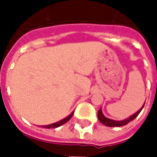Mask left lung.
Listing matches in <instances>:
<instances>
[{"instance_id":"obj_1","label":"left lung","mask_w":157,"mask_h":157,"mask_svg":"<svg viewBox=\"0 0 157 157\" xmlns=\"http://www.w3.org/2000/svg\"><path fill=\"white\" fill-rule=\"evenodd\" d=\"M145 103L143 104L141 108L140 109V110H138L137 112L134 113L133 115H131L128 118H125L124 120H113V119H110V118H108L107 117L103 115V113L102 112V109H100L98 112V118L99 121L102 123V124L106 125V126H109V127H119V126H123V125L127 124L128 123H129L132 120H134L137 116L139 115V113L141 112L142 109L144 108L145 106Z\"/></svg>"}]
</instances>
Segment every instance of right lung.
Wrapping results in <instances>:
<instances>
[{"label":"right lung","instance_id":"add662e5","mask_svg":"<svg viewBox=\"0 0 157 157\" xmlns=\"http://www.w3.org/2000/svg\"><path fill=\"white\" fill-rule=\"evenodd\" d=\"M73 113H74V112H72L71 114L69 116H67L66 118H63V119H61V120H59V121L56 122V123H54V124H48V125H43L42 127L43 128H58V127H59V126H61V125H63L64 124H65L66 122H68L70 119H71V118L72 117V115H73Z\"/></svg>","mask_w":157,"mask_h":157}]
</instances>
